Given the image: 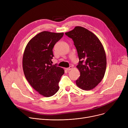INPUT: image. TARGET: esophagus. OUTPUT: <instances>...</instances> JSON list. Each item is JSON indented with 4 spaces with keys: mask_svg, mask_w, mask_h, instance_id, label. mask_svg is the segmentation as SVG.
<instances>
[{
    "mask_svg": "<svg viewBox=\"0 0 128 128\" xmlns=\"http://www.w3.org/2000/svg\"><path fill=\"white\" fill-rule=\"evenodd\" d=\"M72 66H70L69 68H66V70H68V71H70V70H72Z\"/></svg>",
    "mask_w": 128,
    "mask_h": 128,
    "instance_id": "1",
    "label": "esophagus"
}]
</instances>
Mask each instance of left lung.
<instances>
[{"instance_id": "1", "label": "left lung", "mask_w": 128, "mask_h": 128, "mask_svg": "<svg viewBox=\"0 0 128 128\" xmlns=\"http://www.w3.org/2000/svg\"><path fill=\"white\" fill-rule=\"evenodd\" d=\"M74 42L79 59L77 68L80 72L76 85L84 90H92L102 81L106 68L104 47L93 32L82 26L65 32Z\"/></svg>"}]
</instances>
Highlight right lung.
<instances>
[{"instance_id": "add662e5", "label": "right lung", "mask_w": 128, "mask_h": 128, "mask_svg": "<svg viewBox=\"0 0 128 128\" xmlns=\"http://www.w3.org/2000/svg\"><path fill=\"white\" fill-rule=\"evenodd\" d=\"M63 32L44 31L30 40L23 56L24 75L30 86L45 97H50L59 90L58 82L64 70L52 65L53 48L62 38Z\"/></svg>"}]
</instances>
